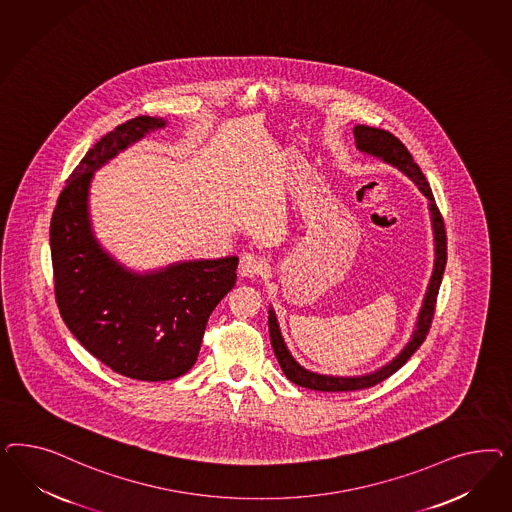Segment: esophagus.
I'll use <instances>...</instances> for the list:
<instances>
[{
    "mask_svg": "<svg viewBox=\"0 0 512 512\" xmlns=\"http://www.w3.org/2000/svg\"><path fill=\"white\" fill-rule=\"evenodd\" d=\"M266 270V261L255 253H244L240 259V276L242 278H257Z\"/></svg>",
    "mask_w": 512,
    "mask_h": 512,
    "instance_id": "34e87169",
    "label": "esophagus"
}]
</instances>
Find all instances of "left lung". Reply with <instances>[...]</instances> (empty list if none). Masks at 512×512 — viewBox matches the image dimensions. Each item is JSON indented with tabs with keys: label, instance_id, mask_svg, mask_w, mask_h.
Returning <instances> with one entry per match:
<instances>
[{
	"label": "left lung",
	"instance_id": "8db88e82",
	"mask_svg": "<svg viewBox=\"0 0 512 512\" xmlns=\"http://www.w3.org/2000/svg\"><path fill=\"white\" fill-rule=\"evenodd\" d=\"M353 133H355L357 150H360L362 154L377 157V159L385 161L388 165L396 167L398 171H402L415 186L419 187L420 193L430 201L428 210H430V217H432L435 244L434 272H432V278H430V283H428V291H426L424 300H422L419 319H417V325H415L411 340L407 341V345L388 364L381 366L375 372L364 373V375H351V377L325 375V373L311 372V370H306L304 366H300L296 362L295 357L291 355V351L287 349L285 340L281 336L276 311L272 310V308L268 310L270 341H272V347H274V353H276L281 370L287 375V379L293 381L298 387L321 390V392H349V390L373 387V385L385 381L392 373L398 372L403 364L413 357V353L419 349L422 341L426 340V334H428V330L432 326L435 300H437L439 285H441L445 264H447L445 223H443V217L439 214V208L435 204L434 193H432V189L428 186V182H426L424 174L420 171L419 165L413 161V155L407 152V148L403 146L400 139H396L392 133H388L385 129L368 127V125H355Z\"/></svg>",
	"mask_w": 512,
	"mask_h": 512
}]
</instances>
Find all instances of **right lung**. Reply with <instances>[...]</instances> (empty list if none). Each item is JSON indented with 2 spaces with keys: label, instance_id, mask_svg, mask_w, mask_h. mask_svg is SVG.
I'll return each mask as SVG.
<instances>
[{
  "label": "right lung",
  "instance_id": "1",
  "mask_svg": "<svg viewBox=\"0 0 512 512\" xmlns=\"http://www.w3.org/2000/svg\"><path fill=\"white\" fill-rule=\"evenodd\" d=\"M165 125L137 116L93 144L50 221L54 293L65 325L110 370L139 381H169L191 370L208 317L233 289L238 266V257H221L139 274L97 242L88 202L93 174Z\"/></svg>",
  "mask_w": 512,
  "mask_h": 512
}]
</instances>
